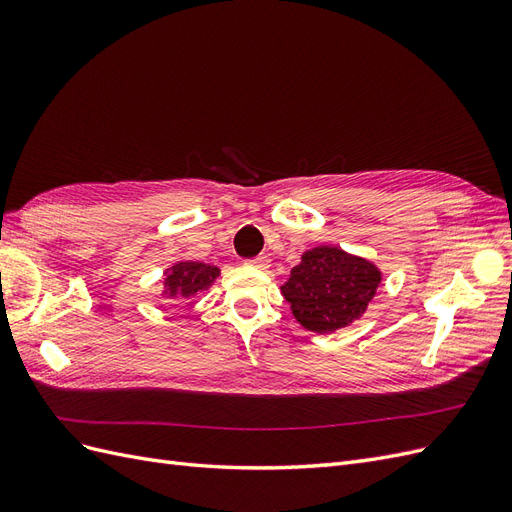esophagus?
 Returning a JSON list of instances; mask_svg holds the SVG:
<instances>
[{
	"instance_id": "esophagus-1",
	"label": "esophagus",
	"mask_w": 512,
	"mask_h": 512,
	"mask_svg": "<svg viewBox=\"0 0 512 512\" xmlns=\"http://www.w3.org/2000/svg\"><path fill=\"white\" fill-rule=\"evenodd\" d=\"M245 265L256 267V269H269V258H267V256H256V258H252V260H247Z\"/></svg>"
}]
</instances>
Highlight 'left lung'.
I'll return each instance as SVG.
<instances>
[{
  "label": "left lung",
  "mask_w": 512,
  "mask_h": 512,
  "mask_svg": "<svg viewBox=\"0 0 512 512\" xmlns=\"http://www.w3.org/2000/svg\"><path fill=\"white\" fill-rule=\"evenodd\" d=\"M380 282L374 262L342 247L318 245L301 256L280 290L303 329L329 335L365 314Z\"/></svg>",
  "instance_id": "left-lung-1"
}]
</instances>
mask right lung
I'll return each mask as SVG.
<instances>
[{
	"instance_id": "obj_1",
	"label": "right lung",
	"mask_w": 512,
	"mask_h": 512,
	"mask_svg": "<svg viewBox=\"0 0 512 512\" xmlns=\"http://www.w3.org/2000/svg\"><path fill=\"white\" fill-rule=\"evenodd\" d=\"M218 275L220 269L207 265V262H177V265L164 271L162 297H166L168 301L192 299L198 292L209 290Z\"/></svg>"
}]
</instances>
